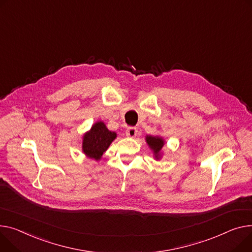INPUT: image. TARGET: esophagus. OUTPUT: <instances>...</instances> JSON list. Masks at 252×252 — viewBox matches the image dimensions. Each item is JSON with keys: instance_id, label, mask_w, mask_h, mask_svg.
I'll return each mask as SVG.
<instances>
[{"instance_id": "1", "label": "esophagus", "mask_w": 252, "mask_h": 252, "mask_svg": "<svg viewBox=\"0 0 252 252\" xmlns=\"http://www.w3.org/2000/svg\"><path fill=\"white\" fill-rule=\"evenodd\" d=\"M138 133V129L136 127H128L126 130V135L129 138H135Z\"/></svg>"}]
</instances>
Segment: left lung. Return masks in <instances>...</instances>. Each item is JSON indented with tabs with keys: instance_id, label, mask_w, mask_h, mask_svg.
<instances>
[{
	"instance_id": "left-lung-1",
	"label": "left lung",
	"mask_w": 252,
	"mask_h": 252,
	"mask_svg": "<svg viewBox=\"0 0 252 252\" xmlns=\"http://www.w3.org/2000/svg\"><path fill=\"white\" fill-rule=\"evenodd\" d=\"M146 142L151 148V150H153L155 158L158 160L161 158V149L164 146V140L161 137H153V136H147L146 137Z\"/></svg>"
}]
</instances>
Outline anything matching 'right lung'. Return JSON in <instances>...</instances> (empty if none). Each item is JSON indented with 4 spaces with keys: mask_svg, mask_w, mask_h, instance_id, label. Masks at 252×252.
Masks as SVG:
<instances>
[{
    "mask_svg": "<svg viewBox=\"0 0 252 252\" xmlns=\"http://www.w3.org/2000/svg\"><path fill=\"white\" fill-rule=\"evenodd\" d=\"M115 138L116 133L108 130L103 122H97L84 135L82 150L87 157L100 160Z\"/></svg>",
    "mask_w": 252,
    "mask_h": 252,
    "instance_id": "right-lung-1",
    "label": "right lung"
}]
</instances>
